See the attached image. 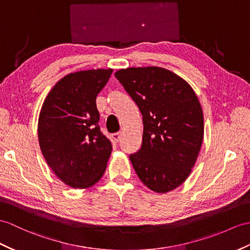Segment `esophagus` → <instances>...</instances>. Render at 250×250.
I'll use <instances>...</instances> for the list:
<instances>
[{
	"mask_svg": "<svg viewBox=\"0 0 250 250\" xmlns=\"http://www.w3.org/2000/svg\"><path fill=\"white\" fill-rule=\"evenodd\" d=\"M121 136H123V134H121V133L119 132V133H115V134H113V139L115 142H119L120 139H121Z\"/></svg>",
	"mask_w": 250,
	"mask_h": 250,
	"instance_id": "1",
	"label": "esophagus"
}]
</instances>
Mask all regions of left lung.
Here are the masks:
<instances>
[{"label": "left lung", "mask_w": 250, "mask_h": 250, "mask_svg": "<svg viewBox=\"0 0 250 250\" xmlns=\"http://www.w3.org/2000/svg\"><path fill=\"white\" fill-rule=\"evenodd\" d=\"M115 77L143 116L142 148L130 155L136 175L155 193L177 188L189 177L204 139L198 97L187 81L162 67L120 69Z\"/></svg>", "instance_id": "8db88e82"}]
</instances>
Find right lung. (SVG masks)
<instances>
[{
  "mask_svg": "<svg viewBox=\"0 0 250 250\" xmlns=\"http://www.w3.org/2000/svg\"><path fill=\"white\" fill-rule=\"evenodd\" d=\"M113 69L69 73L45 97L38 117V142L46 164L62 182L88 188L103 176L112 152L100 132L96 98Z\"/></svg>",
  "mask_w": 250,
  "mask_h": 250,
  "instance_id": "obj_1",
  "label": "right lung"
}]
</instances>
